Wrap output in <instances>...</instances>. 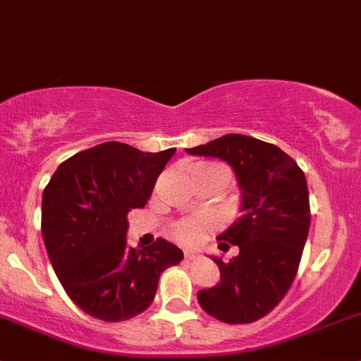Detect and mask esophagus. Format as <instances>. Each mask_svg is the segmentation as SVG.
<instances>
[{"instance_id":"obj_1","label":"esophagus","mask_w":361,"mask_h":361,"mask_svg":"<svg viewBox=\"0 0 361 361\" xmlns=\"http://www.w3.org/2000/svg\"><path fill=\"white\" fill-rule=\"evenodd\" d=\"M185 258H187L188 262H194L199 258V253H195V251H185Z\"/></svg>"}]
</instances>
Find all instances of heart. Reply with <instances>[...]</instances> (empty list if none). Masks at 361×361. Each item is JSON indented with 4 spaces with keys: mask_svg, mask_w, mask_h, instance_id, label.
<instances>
[{
    "mask_svg": "<svg viewBox=\"0 0 361 361\" xmlns=\"http://www.w3.org/2000/svg\"><path fill=\"white\" fill-rule=\"evenodd\" d=\"M197 167L199 169L214 171L227 183L228 173L225 167L218 166V164H199ZM211 231H213V221L207 220V218H185V220L176 221L171 227L169 235L183 246H199L211 234Z\"/></svg>",
    "mask_w": 361,
    "mask_h": 361,
    "instance_id": "b5f03b06",
    "label": "heart"
}]
</instances>
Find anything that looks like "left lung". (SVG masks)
Returning a JSON list of instances; mask_svg holds the SVG:
<instances>
[{
  "mask_svg": "<svg viewBox=\"0 0 361 361\" xmlns=\"http://www.w3.org/2000/svg\"><path fill=\"white\" fill-rule=\"evenodd\" d=\"M187 152L231 164L243 190V216L218 235L221 251L234 245L239 255L231 262L213 257L220 283L201 290L197 300L220 322L253 323L285 298L297 276L311 224L307 181L281 148L243 134Z\"/></svg>",
  "mask_w": 361,
  "mask_h": 361,
  "instance_id": "left-lung-1",
  "label": "left lung"
}]
</instances>
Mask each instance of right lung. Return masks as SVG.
<instances>
[{"label": "right lung", "mask_w": 361, "mask_h": 361, "mask_svg": "<svg viewBox=\"0 0 361 361\" xmlns=\"http://www.w3.org/2000/svg\"><path fill=\"white\" fill-rule=\"evenodd\" d=\"M174 148L141 152L108 141L64 160L43 190L42 234L68 297L87 314L123 322L155 298L160 274L183 260L166 239L127 245V213L145 207Z\"/></svg>", "instance_id": "right-lung-1"}]
</instances>
